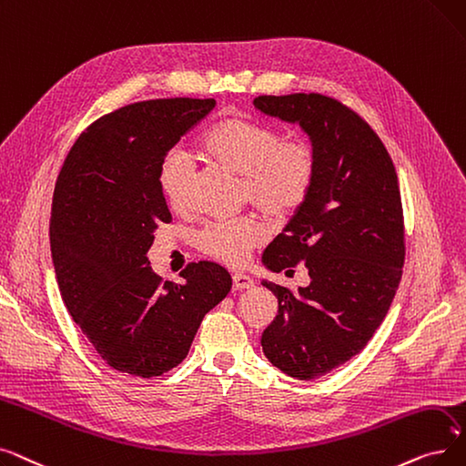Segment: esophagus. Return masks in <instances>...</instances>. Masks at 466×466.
<instances>
[{"instance_id":"1","label":"esophagus","mask_w":466,"mask_h":466,"mask_svg":"<svg viewBox=\"0 0 466 466\" xmlns=\"http://www.w3.org/2000/svg\"><path fill=\"white\" fill-rule=\"evenodd\" d=\"M254 280L245 275V273H235L233 275V290H247V288H252Z\"/></svg>"}]
</instances>
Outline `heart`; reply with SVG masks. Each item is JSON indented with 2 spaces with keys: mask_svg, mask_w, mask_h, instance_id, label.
<instances>
[{
  "mask_svg": "<svg viewBox=\"0 0 466 466\" xmlns=\"http://www.w3.org/2000/svg\"><path fill=\"white\" fill-rule=\"evenodd\" d=\"M203 153L228 170L242 176L240 193L263 214L282 219L296 214L307 201L317 176V151L305 138H282L280 130L245 117H229L214 125L203 138ZM157 180L172 210H187L195 184L189 155L174 147L159 163ZM268 237L256 216L212 219L195 235L203 254L228 265H242Z\"/></svg>",
  "mask_w": 466,
  "mask_h": 466,
  "instance_id": "b5f03b06",
  "label": "heart"
}]
</instances>
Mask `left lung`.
Here are the masks:
<instances>
[{"mask_svg":"<svg viewBox=\"0 0 466 466\" xmlns=\"http://www.w3.org/2000/svg\"><path fill=\"white\" fill-rule=\"evenodd\" d=\"M259 112L299 123L317 151L303 207L263 252L271 271L305 263L311 284L263 280L279 299L261 347L296 380H317L360 352L383 322L402 279L404 212L390 155L343 102L319 93L258 96Z\"/></svg>","mask_w":466,"mask_h":466,"instance_id":"left-lung-1","label":"left lung"}]
</instances>
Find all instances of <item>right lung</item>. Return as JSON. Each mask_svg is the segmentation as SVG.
I'll return each instance as SVG.
<instances>
[{
	"instance_id": "right-lung-1",
	"label": "right lung",
	"mask_w": 466,
	"mask_h": 466,
	"mask_svg": "<svg viewBox=\"0 0 466 466\" xmlns=\"http://www.w3.org/2000/svg\"><path fill=\"white\" fill-rule=\"evenodd\" d=\"M214 106L163 98L98 117L55 186L51 252L64 305L102 360L137 378L178 366L205 315L231 290L218 263H187L178 284L155 275L146 256L155 229L172 221L159 163Z\"/></svg>"
}]
</instances>
